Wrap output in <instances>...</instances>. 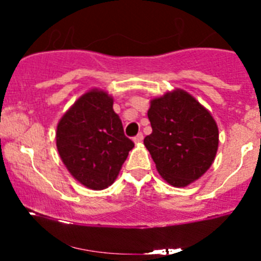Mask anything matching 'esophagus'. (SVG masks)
<instances>
[{"instance_id": "obj_1", "label": "esophagus", "mask_w": 261, "mask_h": 261, "mask_svg": "<svg viewBox=\"0 0 261 261\" xmlns=\"http://www.w3.org/2000/svg\"><path fill=\"white\" fill-rule=\"evenodd\" d=\"M143 139H144V136H143V134H138V135L135 136V138H134V143L135 144H140L141 141H143Z\"/></svg>"}]
</instances>
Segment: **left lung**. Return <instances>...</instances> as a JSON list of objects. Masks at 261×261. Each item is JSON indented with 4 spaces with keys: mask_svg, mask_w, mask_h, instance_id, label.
I'll list each match as a JSON object with an SVG mask.
<instances>
[{
    "mask_svg": "<svg viewBox=\"0 0 261 261\" xmlns=\"http://www.w3.org/2000/svg\"><path fill=\"white\" fill-rule=\"evenodd\" d=\"M147 117L152 133L144 145L163 179L177 188L199 179L218 149V127L211 112L177 88L152 98Z\"/></svg>",
    "mask_w": 261,
    "mask_h": 261,
    "instance_id": "obj_1",
    "label": "left lung"
}]
</instances>
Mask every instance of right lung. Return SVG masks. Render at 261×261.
<instances>
[{"instance_id":"right-lung-1","label":"right lung","mask_w":261,"mask_h":261,"mask_svg":"<svg viewBox=\"0 0 261 261\" xmlns=\"http://www.w3.org/2000/svg\"><path fill=\"white\" fill-rule=\"evenodd\" d=\"M112 106L111 94L92 88L70 106L57 126L60 159L75 180L93 191L114 183L134 147Z\"/></svg>"}]
</instances>
